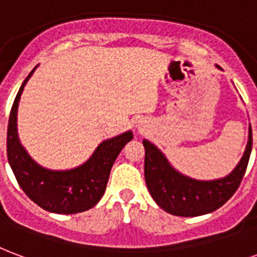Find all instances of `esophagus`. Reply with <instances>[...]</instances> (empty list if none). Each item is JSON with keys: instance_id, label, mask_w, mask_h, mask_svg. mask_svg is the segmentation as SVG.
I'll return each instance as SVG.
<instances>
[{"instance_id": "esophagus-1", "label": "esophagus", "mask_w": 257, "mask_h": 257, "mask_svg": "<svg viewBox=\"0 0 257 257\" xmlns=\"http://www.w3.org/2000/svg\"><path fill=\"white\" fill-rule=\"evenodd\" d=\"M136 128H138L140 132H143L144 129H146V123H144L143 121H139L138 125H136Z\"/></svg>"}]
</instances>
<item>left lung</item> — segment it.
<instances>
[{
  "mask_svg": "<svg viewBox=\"0 0 257 257\" xmlns=\"http://www.w3.org/2000/svg\"><path fill=\"white\" fill-rule=\"evenodd\" d=\"M215 66L220 69V66ZM143 146L146 184L158 206L177 216L206 215L223 206L240 187L252 151V129L249 123L248 143L240 162L227 176L215 180H196L185 176L150 140L144 139Z\"/></svg>",
  "mask_w": 257,
  "mask_h": 257,
  "instance_id": "1",
  "label": "left lung"
}]
</instances>
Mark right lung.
Segmentation results:
<instances>
[{
  "label": "right lung",
  "instance_id": "obj_1",
  "mask_svg": "<svg viewBox=\"0 0 257 257\" xmlns=\"http://www.w3.org/2000/svg\"><path fill=\"white\" fill-rule=\"evenodd\" d=\"M38 65L23 81L13 102L8 123V161L19 185L30 199L43 210L54 214H77L92 208L102 199L110 170L123 146L134 139L126 131L98 144L85 162L72 169L53 170L34 161L19 138L17 111L24 87Z\"/></svg>",
  "mask_w": 257,
  "mask_h": 257
}]
</instances>
